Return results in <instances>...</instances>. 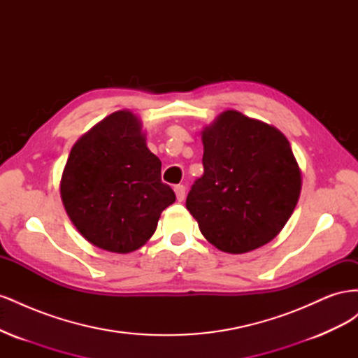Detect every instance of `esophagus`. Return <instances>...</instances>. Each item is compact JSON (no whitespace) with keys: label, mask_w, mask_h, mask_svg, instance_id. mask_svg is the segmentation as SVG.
I'll list each match as a JSON object with an SVG mask.
<instances>
[{"label":"esophagus","mask_w":358,"mask_h":358,"mask_svg":"<svg viewBox=\"0 0 358 358\" xmlns=\"http://www.w3.org/2000/svg\"><path fill=\"white\" fill-rule=\"evenodd\" d=\"M175 192H176V199H178V201H182L183 199H185V187L183 185H176L175 187Z\"/></svg>","instance_id":"obj_1"}]
</instances>
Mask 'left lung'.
I'll use <instances>...</instances> for the list:
<instances>
[{"label":"left lung","mask_w":358,"mask_h":358,"mask_svg":"<svg viewBox=\"0 0 358 358\" xmlns=\"http://www.w3.org/2000/svg\"><path fill=\"white\" fill-rule=\"evenodd\" d=\"M201 138L204 173L187 197L201 234L230 254L266 245L284 229L300 196V169L287 137L227 110Z\"/></svg>","instance_id":"obj_1"}]
</instances>
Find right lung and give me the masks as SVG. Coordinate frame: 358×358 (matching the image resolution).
<instances>
[{
  "label": "right lung",
  "instance_id": "1",
  "mask_svg": "<svg viewBox=\"0 0 358 358\" xmlns=\"http://www.w3.org/2000/svg\"><path fill=\"white\" fill-rule=\"evenodd\" d=\"M61 197L86 241L127 254L145 245L176 196L161 180V161L146 146L142 124L127 110L107 116L71 148Z\"/></svg>",
  "mask_w": 358,
  "mask_h": 358
}]
</instances>
